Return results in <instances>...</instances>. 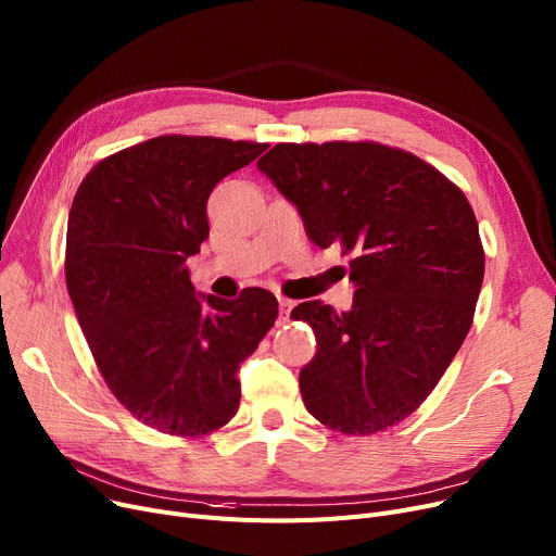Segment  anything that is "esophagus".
I'll list each match as a JSON object with an SVG mask.
<instances>
[{
    "label": "esophagus",
    "mask_w": 556,
    "mask_h": 556,
    "mask_svg": "<svg viewBox=\"0 0 556 556\" xmlns=\"http://www.w3.org/2000/svg\"><path fill=\"white\" fill-rule=\"evenodd\" d=\"M295 302L288 300V298H279V319L281 323H288L290 319V311H293Z\"/></svg>",
    "instance_id": "obj_1"
}]
</instances>
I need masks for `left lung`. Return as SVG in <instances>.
<instances>
[{
  "mask_svg": "<svg viewBox=\"0 0 556 556\" xmlns=\"http://www.w3.org/2000/svg\"><path fill=\"white\" fill-rule=\"evenodd\" d=\"M295 204L308 239L352 254L354 306L304 302L317 354L306 410L344 434L410 417L473 325L484 250L469 200L421 157L378 141L277 143L256 162Z\"/></svg>",
  "mask_w": 556,
  "mask_h": 556,
  "instance_id": "1",
  "label": "left lung"
}]
</instances>
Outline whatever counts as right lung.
Here are the masks:
<instances>
[{
	"label": "right lung",
	"mask_w": 556,
	"mask_h": 556,
	"mask_svg": "<svg viewBox=\"0 0 556 556\" xmlns=\"http://www.w3.org/2000/svg\"><path fill=\"white\" fill-rule=\"evenodd\" d=\"M268 143L162 135L85 175L65 279L105 386L141 424L202 437L239 410V367L277 319L270 290L195 298L187 258L210 237L207 198Z\"/></svg>",
	"instance_id": "obj_1"
}]
</instances>
